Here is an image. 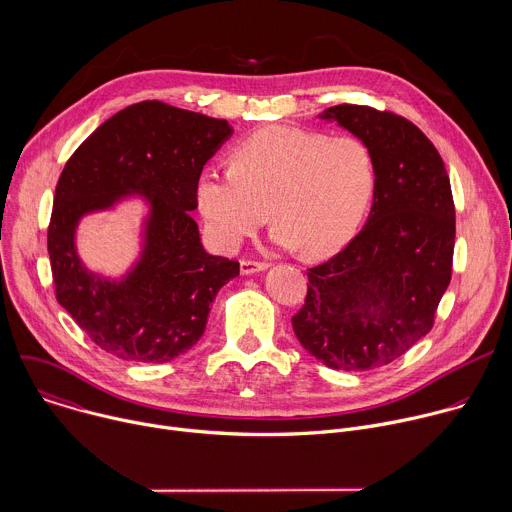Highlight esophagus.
<instances>
[{
	"label": "esophagus",
	"mask_w": 512,
	"mask_h": 512,
	"mask_svg": "<svg viewBox=\"0 0 512 512\" xmlns=\"http://www.w3.org/2000/svg\"><path fill=\"white\" fill-rule=\"evenodd\" d=\"M269 265L265 261H255V259H243L241 261V273L243 275H251L257 271H265Z\"/></svg>",
	"instance_id": "obj_1"
}]
</instances>
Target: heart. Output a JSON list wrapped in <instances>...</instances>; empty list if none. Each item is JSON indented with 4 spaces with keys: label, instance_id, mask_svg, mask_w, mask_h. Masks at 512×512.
Masks as SVG:
<instances>
[{
    "label": "heart",
    "instance_id": "heart-1",
    "mask_svg": "<svg viewBox=\"0 0 512 512\" xmlns=\"http://www.w3.org/2000/svg\"><path fill=\"white\" fill-rule=\"evenodd\" d=\"M375 186V156L362 139L273 125L235 145L231 168L200 172L196 204L218 249H237L271 216L277 245L324 259L352 239Z\"/></svg>",
    "mask_w": 512,
    "mask_h": 512
}]
</instances>
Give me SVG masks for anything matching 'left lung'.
I'll use <instances>...</instances> for the list:
<instances>
[{
  "label": "left lung",
  "instance_id": "8db88e82",
  "mask_svg": "<svg viewBox=\"0 0 512 512\" xmlns=\"http://www.w3.org/2000/svg\"><path fill=\"white\" fill-rule=\"evenodd\" d=\"M369 145L377 186L367 225L308 269L291 318L302 346L336 371H371L423 338L452 279L456 208L442 156L409 119L369 105L320 113Z\"/></svg>",
  "mask_w": 512,
  "mask_h": 512
}]
</instances>
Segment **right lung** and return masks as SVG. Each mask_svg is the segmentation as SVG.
<instances>
[{
	"mask_svg": "<svg viewBox=\"0 0 512 512\" xmlns=\"http://www.w3.org/2000/svg\"><path fill=\"white\" fill-rule=\"evenodd\" d=\"M225 119L141 101L99 125L58 178L48 255L58 304L105 352L133 362H168L204 334L218 289L239 261L208 255L190 212L204 164L229 139ZM129 193L149 200L144 251L119 282L89 272L74 233L89 211Z\"/></svg>",
	"mask_w": 512,
	"mask_h": 512,
	"instance_id": "1",
	"label": "right lung"
}]
</instances>
